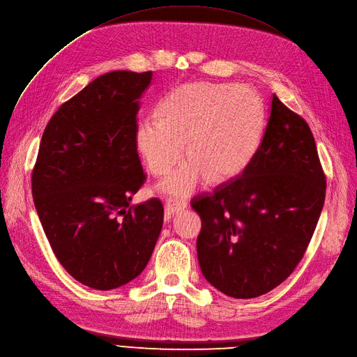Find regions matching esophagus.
Instances as JSON below:
<instances>
[{
  "label": "esophagus",
  "mask_w": 357,
  "mask_h": 357,
  "mask_svg": "<svg viewBox=\"0 0 357 357\" xmlns=\"http://www.w3.org/2000/svg\"><path fill=\"white\" fill-rule=\"evenodd\" d=\"M185 208H187V203H185V201L170 198V199H167V203L165 206V215L169 219V217H172L174 214H176Z\"/></svg>",
  "instance_id": "obj_1"
}]
</instances>
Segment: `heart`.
I'll return each mask as SVG.
<instances>
[{"label": "heart", "mask_w": 357, "mask_h": 357, "mask_svg": "<svg viewBox=\"0 0 357 357\" xmlns=\"http://www.w3.org/2000/svg\"><path fill=\"white\" fill-rule=\"evenodd\" d=\"M264 109L258 93L243 84L195 82L175 89L159 106V118L140 121L135 146L150 172L167 174L187 150L192 156L158 190L187 197L211 175L226 181L250 165L258 149Z\"/></svg>", "instance_id": "obj_1"}]
</instances>
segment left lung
Returning a JSON list of instances; mask_svg holds the SVG:
<instances>
[{"label": "left lung", "instance_id": "left-lung-1", "mask_svg": "<svg viewBox=\"0 0 357 357\" xmlns=\"http://www.w3.org/2000/svg\"><path fill=\"white\" fill-rule=\"evenodd\" d=\"M325 176L303 118L275 95L264 137L239 178L192 199L199 268L236 299L261 296L291 274L317 227Z\"/></svg>", "mask_w": 357, "mask_h": 357}]
</instances>
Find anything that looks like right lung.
<instances>
[{"instance_id": "obj_1", "label": "right lung", "mask_w": 357, "mask_h": 357, "mask_svg": "<svg viewBox=\"0 0 357 357\" xmlns=\"http://www.w3.org/2000/svg\"><path fill=\"white\" fill-rule=\"evenodd\" d=\"M153 73L112 71L66 102L42 135L32 175L39 220L77 282L112 290L142 274L156 246L163 207H130L146 175L135 116Z\"/></svg>"}]
</instances>
